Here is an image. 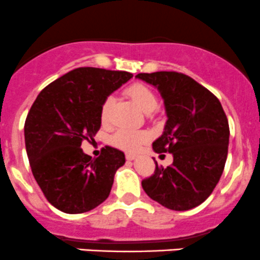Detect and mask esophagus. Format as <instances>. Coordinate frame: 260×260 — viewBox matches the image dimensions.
<instances>
[{
    "mask_svg": "<svg viewBox=\"0 0 260 260\" xmlns=\"http://www.w3.org/2000/svg\"><path fill=\"white\" fill-rule=\"evenodd\" d=\"M126 159L127 160H134V159L136 158V154H133V153H126Z\"/></svg>",
    "mask_w": 260,
    "mask_h": 260,
    "instance_id": "esophagus-1",
    "label": "esophagus"
}]
</instances>
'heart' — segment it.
<instances>
[{
    "label": "heart",
    "instance_id": "heart-1",
    "mask_svg": "<svg viewBox=\"0 0 260 260\" xmlns=\"http://www.w3.org/2000/svg\"><path fill=\"white\" fill-rule=\"evenodd\" d=\"M126 92L143 111L151 112L158 106V99H156L155 93L145 84H131ZM112 105H114V97L112 96H107L102 102L101 110H100V117H101L102 124H109L110 120H111ZM146 140H148V134L146 133L126 129V127L119 129L112 136L114 145L125 151H136Z\"/></svg>",
    "mask_w": 260,
    "mask_h": 260
}]
</instances>
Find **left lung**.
I'll return each mask as SVG.
<instances>
[{
    "label": "left lung",
    "instance_id": "8db88e82",
    "mask_svg": "<svg viewBox=\"0 0 260 260\" xmlns=\"http://www.w3.org/2000/svg\"><path fill=\"white\" fill-rule=\"evenodd\" d=\"M159 89L168 120L155 153H172L173 163L155 161L153 176L141 181L145 193L167 209L186 211L201 205L220 181L228 158L229 121L214 93L178 72L139 73Z\"/></svg>",
    "mask_w": 260,
    "mask_h": 260
}]
</instances>
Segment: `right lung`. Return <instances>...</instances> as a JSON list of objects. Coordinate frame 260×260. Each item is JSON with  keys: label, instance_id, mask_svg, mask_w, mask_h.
<instances>
[{"label": "right lung", "instance_id": "obj_1", "mask_svg": "<svg viewBox=\"0 0 260 260\" xmlns=\"http://www.w3.org/2000/svg\"><path fill=\"white\" fill-rule=\"evenodd\" d=\"M133 77L129 72L81 67L45 87L25 121V145L35 181L55 209L82 214L109 197L121 150L105 146L96 159L83 153L82 141L101 127L104 100Z\"/></svg>", "mask_w": 260, "mask_h": 260}]
</instances>
